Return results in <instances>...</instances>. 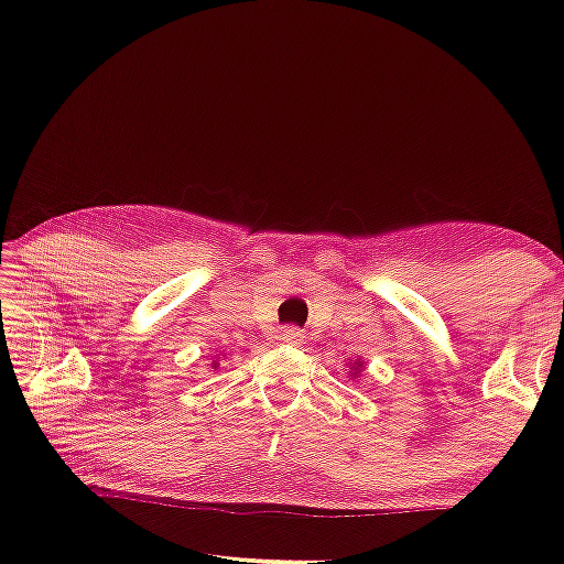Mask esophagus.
I'll return each instance as SVG.
<instances>
[{
	"label": "esophagus",
	"mask_w": 564,
	"mask_h": 564,
	"mask_svg": "<svg viewBox=\"0 0 564 564\" xmlns=\"http://www.w3.org/2000/svg\"><path fill=\"white\" fill-rule=\"evenodd\" d=\"M303 338H305V333L301 328H295V326L283 328V333H281V340L291 343V346H299V343H303Z\"/></svg>",
	"instance_id": "34e87169"
}]
</instances>
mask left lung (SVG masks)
Segmentation results:
<instances>
[{
	"mask_svg": "<svg viewBox=\"0 0 564 564\" xmlns=\"http://www.w3.org/2000/svg\"><path fill=\"white\" fill-rule=\"evenodd\" d=\"M352 370H356V373H358V370H360V362H358V368H356V362H352ZM356 373H352V376H356Z\"/></svg>",
	"mask_w": 564,
	"mask_h": 564,
	"instance_id": "obj_1",
	"label": "left lung"
}]
</instances>
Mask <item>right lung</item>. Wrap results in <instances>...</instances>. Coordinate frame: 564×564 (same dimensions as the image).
Wrapping results in <instances>:
<instances>
[{"instance_id":"obj_1","label":"right lung","mask_w":564,"mask_h":564,"mask_svg":"<svg viewBox=\"0 0 564 564\" xmlns=\"http://www.w3.org/2000/svg\"><path fill=\"white\" fill-rule=\"evenodd\" d=\"M214 368H216V362H214Z\"/></svg>"}]
</instances>
